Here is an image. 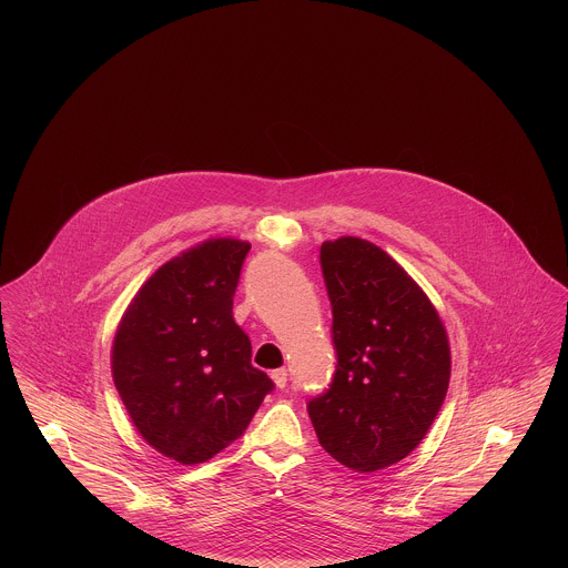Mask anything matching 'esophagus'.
Wrapping results in <instances>:
<instances>
[{
  "label": "esophagus",
  "mask_w": 568,
  "mask_h": 568,
  "mask_svg": "<svg viewBox=\"0 0 568 568\" xmlns=\"http://www.w3.org/2000/svg\"><path fill=\"white\" fill-rule=\"evenodd\" d=\"M272 381H274V385L276 387H285L287 385V371L285 368H276V371H272L271 373Z\"/></svg>",
  "instance_id": "esophagus-1"
}]
</instances>
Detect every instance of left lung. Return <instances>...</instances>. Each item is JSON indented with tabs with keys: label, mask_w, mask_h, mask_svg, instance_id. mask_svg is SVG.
<instances>
[{
	"label": "left lung",
	"mask_w": 568,
	"mask_h": 568,
	"mask_svg": "<svg viewBox=\"0 0 568 568\" xmlns=\"http://www.w3.org/2000/svg\"><path fill=\"white\" fill-rule=\"evenodd\" d=\"M336 371L306 403L325 452L355 473L406 458L430 430L452 375L433 302L377 244H322Z\"/></svg>",
	"instance_id": "left-lung-1"
}]
</instances>
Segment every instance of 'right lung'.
<instances>
[{
    "instance_id": "add662e5",
    "label": "right lung",
    "mask_w": 568,
    "mask_h": 568,
    "mask_svg": "<svg viewBox=\"0 0 568 568\" xmlns=\"http://www.w3.org/2000/svg\"><path fill=\"white\" fill-rule=\"evenodd\" d=\"M251 244L213 239L165 262L135 294L112 345V378L140 436L200 464L243 436L274 389L232 317Z\"/></svg>"
}]
</instances>
